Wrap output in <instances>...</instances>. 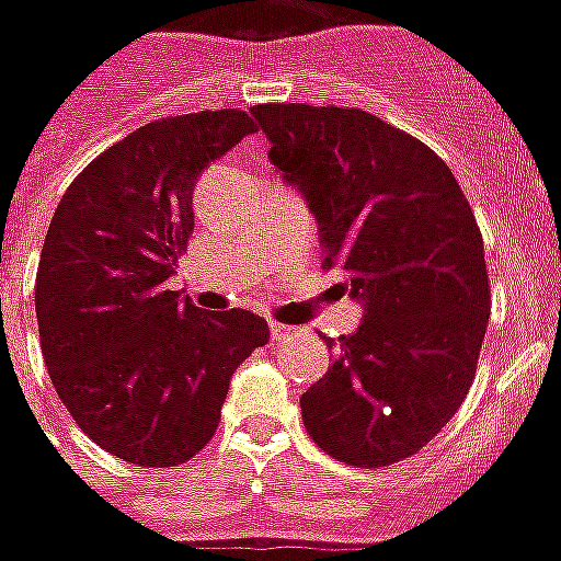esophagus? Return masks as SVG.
Instances as JSON below:
<instances>
[{
    "mask_svg": "<svg viewBox=\"0 0 561 561\" xmlns=\"http://www.w3.org/2000/svg\"><path fill=\"white\" fill-rule=\"evenodd\" d=\"M271 334H273V340H285V336L294 334V328L282 325V322H271Z\"/></svg>",
    "mask_w": 561,
    "mask_h": 561,
    "instance_id": "esophagus-1",
    "label": "esophagus"
}]
</instances>
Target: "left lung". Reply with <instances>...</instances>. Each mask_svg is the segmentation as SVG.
Masks as SVG:
<instances>
[{"instance_id":"obj_1","label":"left lung","mask_w":561,"mask_h":561,"mask_svg":"<svg viewBox=\"0 0 561 561\" xmlns=\"http://www.w3.org/2000/svg\"><path fill=\"white\" fill-rule=\"evenodd\" d=\"M271 163L305 195L363 322L302 394L311 440L352 467L430 444L467 398L490 320L484 239L461 186L426 144L363 108H250Z\"/></svg>"}]
</instances>
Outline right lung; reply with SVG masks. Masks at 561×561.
I'll return each mask as SVG.
<instances>
[{
  "mask_svg": "<svg viewBox=\"0 0 561 561\" xmlns=\"http://www.w3.org/2000/svg\"><path fill=\"white\" fill-rule=\"evenodd\" d=\"M256 123L239 108L161 117L98 154L59 198L36 267L45 366L77 426L138 467L209 444L236 368L271 340L241 308L167 288L193 233V186Z\"/></svg>",
  "mask_w": 561,
  "mask_h": 561,
  "instance_id": "add662e5",
  "label": "right lung"
}]
</instances>
